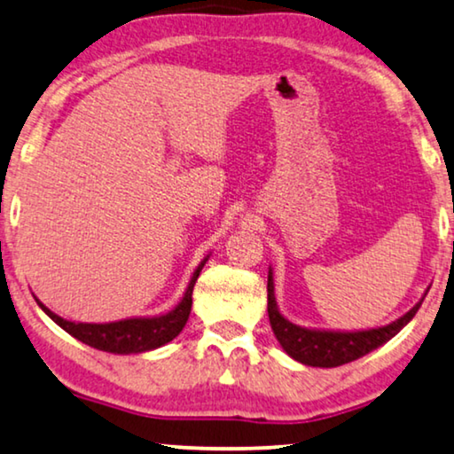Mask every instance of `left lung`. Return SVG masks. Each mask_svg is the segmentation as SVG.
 <instances>
[{
  "label": "left lung",
  "mask_w": 454,
  "mask_h": 454,
  "mask_svg": "<svg viewBox=\"0 0 454 454\" xmlns=\"http://www.w3.org/2000/svg\"><path fill=\"white\" fill-rule=\"evenodd\" d=\"M419 302L405 312L403 317L395 318L393 323L382 325L374 329L340 331V329H312L302 327L286 318L279 312L276 300V282H273V270L267 273V315L273 329V335L284 348V352L304 366L317 368H335L341 364L354 362L357 357L374 352L382 343L393 340L407 323L416 317Z\"/></svg>",
  "instance_id": "obj_1"
}]
</instances>
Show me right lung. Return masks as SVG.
<instances>
[{
	"label": "right lung",
	"instance_id": "1",
	"mask_svg": "<svg viewBox=\"0 0 454 454\" xmlns=\"http://www.w3.org/2000/svg\"><path fill=\"white\" fill-rule=\"evenodd\" d=\"M207 259L209 254L195 267L181 302H178L172 310L164 312V315L129 317L113 323H75L55 315V312L47 309L36 296L35 300L43 309L44 315L53 318L63 331H67L69 335L75 337V340L82 343H86V346L97 348L100 352L121 356L152 352V349L162 348L168 341L175 340V337L183 331L184 325H187V318L191 315V304H193V286L197 282V278H200L203 265L207 263Z\"/></svg>",
	"mask_w": 454,
	"mask_h": 454
}]
</instances>
